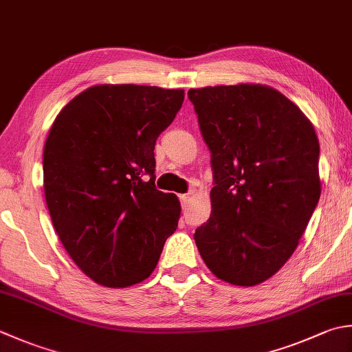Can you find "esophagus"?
<instances>
[{
	"instance_id": "34e87169",
	"label": "esophagus",
	"mask_w": 352,
	"mask_h": 352,
	"mask_svg": "<svg viewBox=\"0 0 352 352\" xmlns=\"http://www.w3.org/2000/svg\"><path fill=\"white\" fill-rule=\"evenodd\" d=\"M180 199H182V204H183V208H186V206H188V204H189V201H190V195H189V194L180 195Z\"/></svg>"
}]
</instances>
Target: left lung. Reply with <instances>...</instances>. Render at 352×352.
<instances>
[{
    "instance_id": "8db88e82",
    "label": "left lung",
    "mask_w": 352,
    "mask_h": 352,
    "mask_svg": "<svg viewBox=\"0 0 352 352\" xmlns=\"http://www.w3.org/2000/svg\"><path fill=\"white\" fill-rule=\"evenodd\" d=\"M212 153V213L195 230L204 264L233 285L263 284L304 235L322 183L313 123L263 84L188 91Z\"/></svg>"
}]
</instances>
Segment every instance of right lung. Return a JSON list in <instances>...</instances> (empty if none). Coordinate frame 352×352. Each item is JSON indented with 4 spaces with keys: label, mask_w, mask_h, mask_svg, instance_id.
<instances>
[{
    "label": "right lung",
    "mask_w": 352,
    "mask_h": 352,
    "mask_svg": "<svg viewBox=\"0 0 352 352\" xmlns=\"http://www.w3.org/2000/svg\"><path fill=\"white\" fill-rule=\"evenodd\" d=\"M184 89L100 84L60 109L44 146V194L54 230L96 284L151 276L180 219V199L155 189V140Z\"/></svg>",
    "instance_id": "1"
}]
</instances>
